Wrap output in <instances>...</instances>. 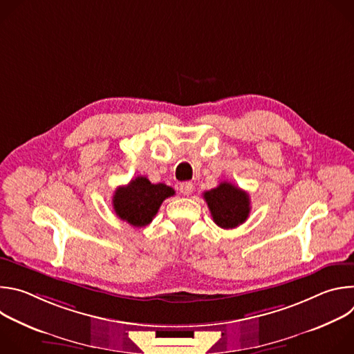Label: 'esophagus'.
Listing matches in <instances>:
<instances>
[{"mask_svg": "<svg viewBox=\"0 0 354 354\" xmlns=\"http://www.w3.org/2000/svg\"><path fill=\"white\" fill-rule=\"evenodd\" d=\"M179 190H180L182 194L189 196V194H192V192H193V183H192V182H182V183L179 185Z\"/></svg>", "mask_w": 354, "mask_h": 354, "instance_id": "obj_1", "label": "esophagus"}]
</instances>
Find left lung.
Returning <instances> with one entry per match:
<instances>
[{
    "mask_svg": "<svg viewBox=\"0 0 354 354\" xmlns=\"http://www.w3.org/2000/svg\"><path fill=\"white\" fill-rule=\"evenodd\" d=\"M212 213L213 221L224 228H235L243 224L250 212V200L245 190L228 182H221L217 187L203 193Z\"/></svg>",
    "mask_w": 354,
    "mask_h": 354,
    "instance_id": "1",
    "label": "left lung"
}]
</instances>
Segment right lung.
<instances>
[{"label":"right lung","mask_w":354,"mask_h":354,"mask_svg":"<svg viewBox=\"0 0 354 354\" xmlns=\"http://www.w3.org/2000/svg\"><path fill=\"white\" fill-rule=\"evenodd\" d=\"M174 194L171 186L154 185L145 176H137L129 185L116 189L112 203L120 220L133 227H145L153 221L162 201Z\"/></svg>","instance_id":"obj_1"}]
</instances>
